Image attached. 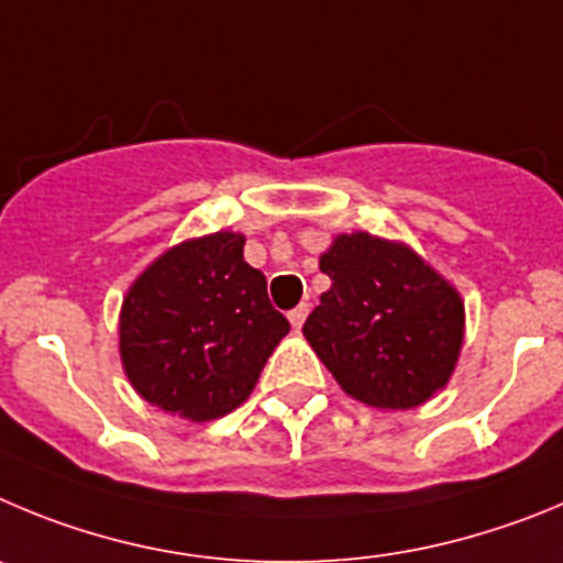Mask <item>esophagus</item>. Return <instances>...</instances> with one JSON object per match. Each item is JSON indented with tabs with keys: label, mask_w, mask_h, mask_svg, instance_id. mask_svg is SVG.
Here are the masks:
<instances>
[{
	"label": "esophagus",
	"mask_w": 563,
	"mask_h": 563,
	"mask_svg": "<svg viewBox=\"0 0 563 563\" xmlns=\"http://www.w3.org/2000/svg\"><path fill=\"white\" fill-rule=\"evenodd\" d=\"M306 317H308V302H300V306L288 311V322H291V328H302Z\"/></svg>",
	"instance_id": "obj_1"
}]
</instances>
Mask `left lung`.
<instances>
[{"instance_id": "obj_1", "label": "left lung", "mask_w": 563, "mask_h": 563, "mask_svg": "<svg viewBox=\"0 0 563 563\" xmlns=\"http://www.w3.org/2000/svg\"><path fill=\"white\" fill-rule=\"evenodd\" d=\"M319 269L331 288L302 333L344 393L376 409H415L449 384L465 336L463 297L412 246L342 232Z\"/></svg>"}]
</instances>
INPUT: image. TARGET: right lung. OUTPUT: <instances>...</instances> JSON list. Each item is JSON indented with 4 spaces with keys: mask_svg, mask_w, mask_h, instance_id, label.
Listing matches in <instances>:
<instances>
[{
    "mask_svg": "<svg viewBox=\"0 0 563 563\" xmlns=\"http://www.w3.org/2000/svg\"><path fill=\"white\" fill-rule=\"evenodd\" d=\"M241 232L187 238L131 283L120 308V362L140 398L194 423L224 418L255 389L288 333Z\"/></svg>",
    "mask_w": 563,
    "mask_h": 563,
    "instance_id": "add662e5",
    "label": "right lung"
}]
</instances>
